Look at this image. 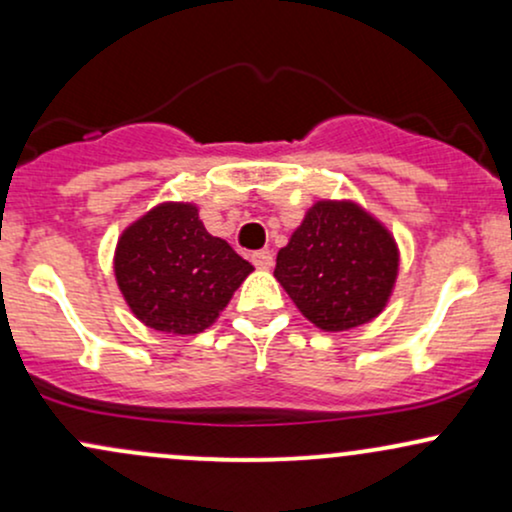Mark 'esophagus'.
I'll list each match as a JSON object with an SVG mask.
<instances>
[{"label":"esophagus","instance_id":"1","mask_svg":"<svg viewBox=\"0 0 512 512\" xmlns=\"http://www.w3.org/2000/svg\"><path fill=\"white\" fill-rule=\"evenodd\" d=\"M252 264L260 269H269L274 264V255L269 250H260V252H252Z\"/></svg>","mask_w":512,"mask_h":512}]
</instances>
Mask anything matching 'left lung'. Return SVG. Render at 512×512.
Returning a JSON list of instances; mask_svg holds the SVG:
<instances>
[{
	"instance_id": "1",
	"label": "left lung",
	"mask_w": 512,
	"mask_h": 512,
	"mask_svg": "<svg viewBox=\"0 0 512 512\" xmlns=\"http://www.w3.org/2000/svg\"><path fill=\"white\" fill-rule=\"evenodd\" d=\"M397 267L395 240L373 216L351 202H317L276 255L274 276L313 325L342 332L385 308Z\"/></svg>"
}]
</instances>
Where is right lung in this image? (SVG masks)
Instances as JSON below:
<instances>
[{
  "label": "right lung",
  "instance_id": "1",
  "mask_svg": "<svg viewBox=\"0 0 512 512\" xmlns=\"http://www.w3.org/2000/svg\"><path fill=\"white\" fill-rule=\"evenodd\" d=\"M252 272L226 240L209 236L195 204H161L122 233L115 276L151 330L199 334Z\"/></svg>",
  "mask_w": 512,
  "mask_h": 512
}]
</instances>
